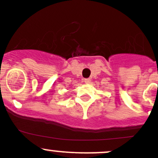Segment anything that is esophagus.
I'll use <instances>...</instances> for the list:
<instances>
[{"label":"esophagus","instance_id":"34e87169","mask_svg":"<svg viewBox=\"0 0 158 158\" xmlns=\"http://www.w3.org/2000/svg\"><path fill=\"white\" fill-rule=\"evenodd\" d=\"M90 79H84V82H85V83H89L90 82Z\"/></svg>","mask_w":158,"mask_h":158}]
</instances>
